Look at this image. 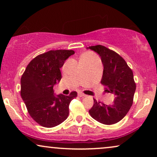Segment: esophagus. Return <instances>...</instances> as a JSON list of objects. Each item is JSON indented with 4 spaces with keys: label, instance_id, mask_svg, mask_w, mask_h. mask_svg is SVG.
Returning <instances> with one entry per match:
<instances>
[{
    "label": "esophagus",
    "instance_id": "obj_1",
    "mask_svg": "<svg viewBox=\"0 0 157 157\" xmlns=\"http://www.w3.org/2000/svg\"><path fill=\"white\" fill-rule=\"evenodd\" d=\"M78 97H79V98H83V97H85L86 96L85 94H83L82 92H78Z\"/></svg>",
    "mask_w": 157,
    "mask_h": 157
}]
</instances>
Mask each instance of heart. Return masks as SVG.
<instances>
[{"label":"heart","instance_id":"heart-1","mask_svg":"<svg viewBox=\"0 0 157 157\" xmlns=\"http://www.w3.org/2000/svg\"><path fill=\"white\" fill-rule=\"evenodd\" d=\"M84 56H87V57H92V55L91 54H90V53H87V54H85L84 55Z\"/></svg>","mask_w":157,"mask_h":157}]
</instances>
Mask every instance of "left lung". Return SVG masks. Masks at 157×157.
I'll list each match as a JSON object with an SVG mask.
<instances>
[{"label":"left lung","instance_id":"left-lung-1","mask_svg":"<svg viewBox=\"0 0 157 157\" xmlns=\"http://www.w3.org/2000/svg\"><path fill=\"white\" fill-rule=\"evenodd\" d=\"M97 52L103 64L101 83L105 92L114 94V102L107 105L94 99V105L89 110L94 120L104 124H113L122 120L131 108L136 84L132 70L120 55L105 46L98 45L88 47Z\"/></svg>","mask_w":157,"mask_h":157}]
</instances>
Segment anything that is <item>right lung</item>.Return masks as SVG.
Returning a JSON list of instances; mask_svg holds the SVG:
<instances>
[{"mask_svg": "<svg viewBox=\"0 0 157 157\" xmlns=\"http://www.w3.org/2000/svg\"><path fill=\"white\" fill-rule=\"evenodd\" d=\"M73 50H50L30 61L21 79V95L30 117L44 127H54L69 114V105L77 92L55 94L53 87L62 78L60 68Z\"/></svg>", "mask_w": 157, "mask_h": 157, "instance_id": "1", "label": "right lung"}]
</instances>
